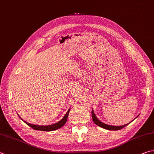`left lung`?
Wrapping results in <instances>:
<instances>
[{
	"instance_id": "1",
	"label": "left lung",
	"mask_w": 154,
	"mask_h": 154,
	"mask_svg": "<svg viewBox=\"0 0 154 154\" xmlns=\"http://www.w3.org/2000/svg\"><path fill=\"white\" fill-rule=\"evenodd\" d=\"M91 116H92V119H93V121H94L95 124L97 125V126H99V127H100L106 128V129H107V130H110V131L120 130V129H122V128L125 127L126 126L129 124V123H128V124L122 125V126H111V125L104 124V123H103V122H102L101 121H100L99 120L97 119V118L96 116V115L94 114V110H92V112H91Z\"/></svg>"
}]
</instances>
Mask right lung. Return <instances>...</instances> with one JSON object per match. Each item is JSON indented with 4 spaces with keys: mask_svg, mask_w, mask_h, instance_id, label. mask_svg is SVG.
I'll use <instances>...</instances> for the list:
<instances>
[{
    "mask_svg": "<svg viewBox=\"0 0 154 154\" xmlns=\"http://www.w3.org/2000/svg\"><path fill=\"white\" fill-rule=\"evenodd\" d=\"M69 112H70V109L67 111V112L66 113L65 116L63 117V119L61 120L60 121L58 122H57V123H55L54 125H47V126L34 125H32V124H30V123H28V122L24 121L23 120H22V121H23V122H26V123L27 125L29 126L30 127H32V128H33V129H35V130L42 131H54V130L58 129V128H60L62 127L66 123V121H67V119H68V116H69ZM20 118H21V117H20Z\"/></svg>",
    "mask_w": 154,
    "mask_h": 154,
    "instance_id": "1",
    "label": "right lung"
}]
</instances>
